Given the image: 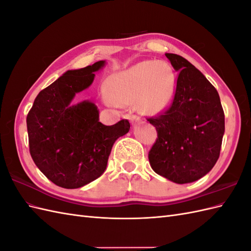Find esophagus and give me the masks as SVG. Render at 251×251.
I'll use <instances>...</instances> for the list:
<instances>
[{
    "instance_id": "1",
    "label": "esophagus",
    "mask_w": 251,
    "mask_h": 251,
    "mask_svg": "<svg viewBox=\"0 0 251 251\" xmlns=\"http://www.w3.org/2000/svg\"><path fill=\"white\" fill-rule=\"evenodd\" d=\"M130 121H131V123H132V124L140 123V118H139V116H137V115H132V116H131V119H130Z\"/></svg>"
}]
</instances>
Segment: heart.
Instances as JSON below:
<instances>
[{
    "instance_id": "heart-1",
    "label": "heart",
    "mask_w": 251,
    "mask_h": 251,
    "mask_svg": "<svg viewBox=\"0 0 251 251\" xmlns=\"http://www.w3.org/2000/svg\"><path fill=\"white\" fill-rule=\"evenodd\" d=\"M176 89V77L166 62L143 61L108 78L104 90L115 104L136 102L145 115L164 112L170 106Z\"/></svg>"
}]
</instances>
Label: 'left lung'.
<instances>
[{"label":"left lung","instance_id":"1","mask_svg":"<svg viewBox=\"0 0 251 251\" xmlns=\"http://www.w3.org/2000/svg\"><path fill=\"white\" fill-rule=\"evenodd\" d=\"M166 56L178 77L170 107L148 119L157 130L149 160L157 174L186 184L204 176L218 160L225 113L217 90L199 69L180 55Z\"/></svg>","mask_w":251,"mask_h":251}]
</instances>
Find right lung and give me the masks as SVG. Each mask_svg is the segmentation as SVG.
Instances as JSON below:
<instances>
[{"label": "right lung", "mask_w": 251, "mask_h": 251, "mask_svg": "<svg viewBox=\"0 0 251 251\" xmlns=\"http://www.w3.org/2000/svg\"><path fill=\"white\" fill-rule=\"evenodd\" d=\"M103 65L104 61H98L66 72L39 92L27 113L30 154L46 177L60 187L79 188L100 176L116 139L129 131L128 120L101 124L97 107L89 100L71 106Z\"/></svg>", "instance_id": "1"}]
</instances>
